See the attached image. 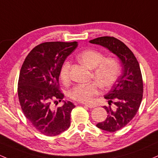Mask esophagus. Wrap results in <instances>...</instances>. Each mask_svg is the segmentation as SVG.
I'll list each match as a JSON object with an SVG mask.
<instances>
[{
  "label": "esophagus",
  "instance_id": "obj_1",
  "mask_svg": "<svg viewBox=\"0 0 158 158\" xmlns=\"http://www.w3.org/2000/svg\"><path fill=\"white\" fill-rule=\"evenodd\" d=\"M83 105L85 106H87V107H88V108H90V109L94 108V107L96 106H94V105H93V104H85V103H83Z\"/></svg>",
  "mask_w": 158,
  "mask_h": 158
}]
</instances>
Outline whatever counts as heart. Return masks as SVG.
<instances>
[{"label":"heart","instance_id":"1","mask_svg":"<svg viewBox=\"0 0 158 158\" xmlns=\"http://www.w3.org/2000/svg\"><path fill=\"white\" fill-rule=\"evenodd\" d=\"M81 63L92 70L91 79L94 81L87 84H78L69 92L72 100L82 103H91L102 89H110L115 84L121 73V64L115 57L105 55L94 49L83 51L78 55ZM70 62L66 60L60 70L62 82L68 84L70 81Z\"/></svg>","mask_w":158,"mask_h":158}]
</instances>
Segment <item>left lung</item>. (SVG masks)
<instances>
[{
  "label": "left lung",
  "instance_id": "1",
  "mask_svg": "<svg viewBox=\"0 0 158 158\" xmlns=\"http://www.w3.org/2000/svg\"><path fill=\"white\" fill-rule=\"evenodd\" d=\"M90 43L103 46L115 54L123 65L122 74L111 91L104 96L109 105L114 103L115 109L103 106L107 115L105 121L97 124V127L109 132H115L125 127L138 112L143 94V82L139 64L134 54L117 38L101 37Z\"/></svg>",
  "mask_w": 158,
  "mask_h": 158
}]
</instances>
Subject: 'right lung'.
<instances>
[{
  "label": "right lung",
  "instance_id": "1",
  "mask_svg": "<svg viewBox=\"0 0 158 158\" xmlns=\"http://www.w3.org/2000/svg\"><path fill=\"white\" fill-rule=\"evenodd\" d=\"M77 42H46L28 53L21 68L18 97L24 115L37 131L48 136L60 134L70 125L71 102L55 108L64 98L59 90L61 66Z\"/></svg>",
  "mask_w": 158,
  "mask_h": 158
}]
</instances>
